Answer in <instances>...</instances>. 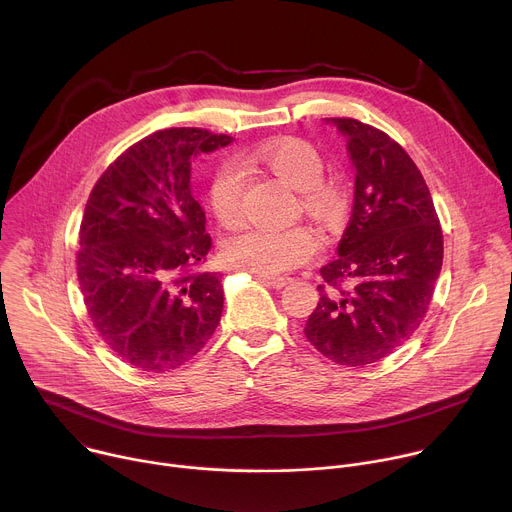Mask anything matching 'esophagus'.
Here are the masks:
<instances>
[{
  "label": "esophagus",
  "instance_id": "1",
  "mask_svg": "<svg viewBox=\"0 0 512 512\" xmlns=\"http://www.w3.org/2000/svg\"><path fill=\"white\" fill-rule=\"evenodd\" d=\"M257 277H259V281L271 285L273 289H281V287H285L291 281L289 277H265V275H257Z\"/></svg>",
  "mask_w": 512,
  "mask_h": 512
}]
</instances>
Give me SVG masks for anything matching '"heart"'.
Instances as JSON below:
<instances>
[{
    "mask_svg": "<svg viewBox=\"0 0 512 512\" xmlns=\"http://www.w3.org/2000/svg\"><path fill=\"white\" fill-rule=\"evenodd\" d=\"M243 164L263 166L279 182L300 192V208L326 233H336L346 221V194L324 180V158L310 141L285 137L265 141L249 152ZM208 198L218 223L237 227L245 216V178L231 166L216 170ZM320 251L318 237L306 227L261 229L251 227L225 243V257L235 267L275 277L314 259Z\"/></svg>",
    "mask_w": 512,
    "mask_h": 512,
    "instance_id": "obj_1",
    "label": "heart"
}]
</instances>
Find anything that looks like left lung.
<instances>
[{"mask_svg": "<svg viewBox=\"0 0 512 512\" xmlns=\"http://www.w3.org/2000/svg\"><path fill=\"white\" fill-rule=\"evenodd\" d=\"M332 123L356 168L338 257L320 269V302L304 334L344 367L379 362L423 322L442 271L444 235L429 188L401 145L350 117Z\"/></svg>", "mask_w": 512, "mask_h": 512, "instance_id": "left-lung-1", "label": "left lung"}]
</instances>
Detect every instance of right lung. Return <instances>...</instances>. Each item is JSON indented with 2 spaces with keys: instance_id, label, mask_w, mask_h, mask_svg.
Listing matches in <instances>:
<instances>
[{
  "instance_id": "right-lung-1",
  "label": "right lung",
  "mask_w": 512,
  "mask_h": 512,
  "mask_svg": "<svg viewBox=\"0 0 512 512\" xmlns=\"http://www.w3.org/2000/svg\"><path fill=\"white\" fill-rule=\"evenodd\" d=\"M231 141L198 127L156 131L89 194L77 253L83 302L103 342L137 371L182 367L221 322L223 285L204 271L212 239L190 192V158Z\"/></svg>"
}]
</instances>
